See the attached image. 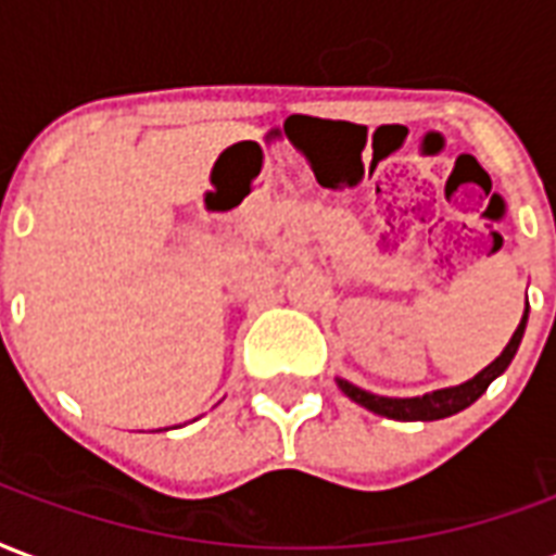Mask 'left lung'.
<instances>
[{
    "mask_svg": "<svg viewBox=\"0 0 556 556\" xmlns=\"http://www.w3.org/2000/svg\"><path fill=\"white\" fill-rule=\"evenodd\" d=\"M528 312L530 306H525L521 324L516 327V332H513V339L507 341V348L501 351V356H497L495 362H489L486 368L480 374H475L471 380L459 382V386L435 389V392L418 394V397H386V394L365 392V389L353 386V382L344 380V377H336V382H339V389L351 397L353 404L365 406V409H371V413L377 415H386V418H394V421H439V418H447V415L463 413L466 406L475 404L477 397L486 392L489 382L497 380V377L509 368V362H513V356L519 351L525 327H528Z\"/></svg>",
    "mask_w": 556,
    "mask_h": 556,
    "instance_id": "obj_1",
    "label": "left lung"
}]
</instances>
